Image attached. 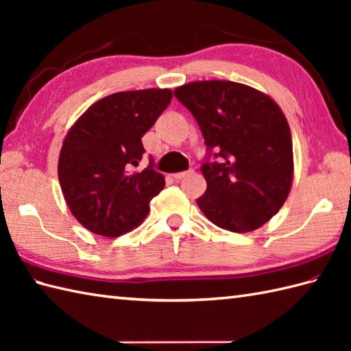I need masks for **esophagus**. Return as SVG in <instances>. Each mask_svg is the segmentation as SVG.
I'll use <instances>...</instances> for the list:
<instances>
[{"mask_svg": "<svg viewBox=\"0 0 351 351\" xmlns=\"http://www.w3.org/2000/svg\"><path fill=\"white\" fill-rule=\"evenodd\" d=\"M190 173H193V170H187V171H178V173H173L171 175V178H173V180H182V178H185V176H189Z\"/></svg>", "mask_w": 351, "mask_h": 351, "instance_id": "obj_1", "label": "esophagus"}]
</instances>
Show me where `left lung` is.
I'll return each mask as SVG.
<instances>
[{"mask_svg":"<svg viewBox=\"0 0 351 351\" xmlns=\"http://www.w3.org/2000/svg\"><path fill=\"white\" fill-rule=\"evenodd\" d=\"M175 96L196 119L206 146L200 211L232 232L261 228L285 204L293 182V140L282 110L232 81H196Z\"/></svg>","mask_w":351,"mask_h":351,"instance_id":"left-lung-1","label":"left lung"}]
</instances>
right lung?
<instances>
[{"instance_id": "1", "label": "right lung", "mask_w": 351, "mask_h": 351, "mask_svg": "<svg viewBox=\"0 0 351 351\" xmlns=\"http://www.w3.org/2000/svg\"><path fill=\"white\" fill-rule=\"evenodd\" d=\"M171 101L169 88L119 92L95 102L66 136L58 181L66 204L93 234L119 237L146 219L164 189L152 156L141 171V137Z\"/></svg>"}]
</instances>
